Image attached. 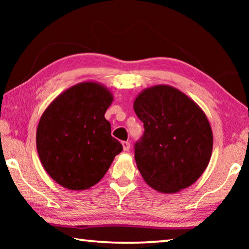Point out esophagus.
<instances>
[{"label": "esophagus", "instance_id": "1", "mask_svg": "<svg viewBox=\"0 0 249 249\" xmlns=\"http://www.w3.org/2000/svg\"><path fill=\"white\" fill-rule=\"evenodd\" d=\"M122 145H123V149H124L125 151L129 150V148H130V144H129L128 142H122Z\"/></svg>", "mask_w": 249, "mask_h": 249}]
</instances>
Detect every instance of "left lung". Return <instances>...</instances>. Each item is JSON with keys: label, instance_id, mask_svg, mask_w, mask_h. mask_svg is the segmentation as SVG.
Listing matches in <instances>:
<instances>
[{"label": "left lung", "instance_id": "1", "mask_svg": "<svg viewBox=\"0 0 249 249\" xmlns=\"http://www.w3.org/2000/svg\"><path fill=\"white\" fill-rule=\"evenodd\" d=\"M133 107L145 128L135 144V160L145 182L167 195L190 187L212 155L213 134L205 113L167 84L142 90Z\"/></svg>", "mask_w": 249, "mask_h": 249}]
</instances>
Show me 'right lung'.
I'll return each instance as SVG.
<instances>
[{"mask_svg":"<svg viewBox=\"0 0 249 249\" xmlns=\"http://www.w3.org/2000/svg\"><path fill=\"white\" fill-rule=\"evenodd\" d=\"M112 102L107 87L87 81L62 92L44 111L36 132L37 153L61 187L74 191L93 187L123 150L104 117Z\"/></svg>","mask_w":249,"mask_h":249,"instance_id":"obj_1","label":"right lung"}]
</instances>
